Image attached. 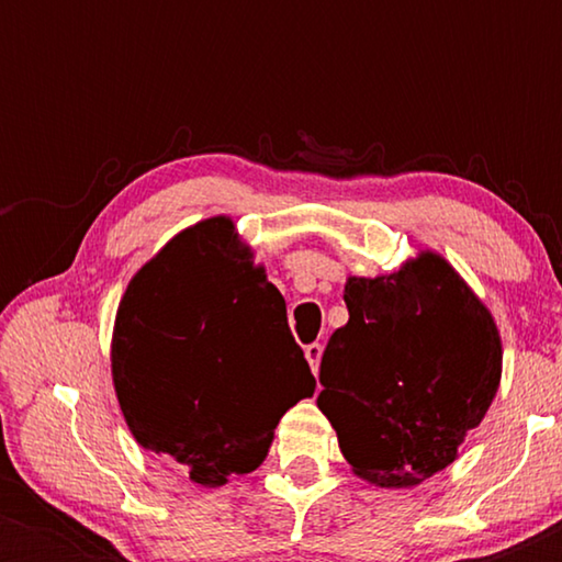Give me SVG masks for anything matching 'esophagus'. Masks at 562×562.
Masks as SVG:
<instances>
[{
	"label": "esophagus",
	"mask_w": 562,
	"mask_h": 562,
	"mask_svg": "<svg viewBox=\"0 0 562 562\" xmlns=\"http://www.w3.org/2000/svg\"><path fill=\"white\" fill-rule=\"evenodd\" d=\"M304 356H306V360H310L312 373L317 375V371H319V358H322V345H319V342L306 345V348H304Z\"/></svg>",
	"instance_id": "1"
}]
</instances>
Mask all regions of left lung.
<instances>
[{
  "label": "left lung",
  "instance_id": "obj_1",
  "mask_svg": "<svg viewBox=\"0 0 562 562\" xmlns=\"http://www.w3.org/2000/svg\"><path fill=\"white\" fill-rule=\"evenodd\" d=\"M348 325L329 337L317 406L360 479L417 486L458 458L502 381L491 312L448 260L422 252L345 283Z\"/></svg>",
  "mask_w": 562,
  "mask_h": 562
}]
</instances>
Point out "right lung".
Instances as JSON below:
<instances>
[{
  "mask_svg": "<svg viewBox=\"0 0 562 562\" xmlns=\"http://www.w3.org/2000/svg\"><path fill=\"white\" fill-rule=\"evenodd\" d=\"M112 379L135 440L199 486L256 471L279 419L317 386L281 291L227 217L183 229L135 273Z\"/></svg>",
  "mask_w": 562,
  "mask_h": 562,
  "instance_id": "1",
  "label": "right lung"
}]
</instances>
